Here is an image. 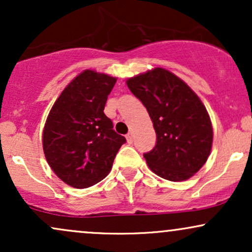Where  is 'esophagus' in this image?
I'll use <instances>...</instances> for the list:
<instances>
[{"label": "esophagus", "mask_w": 252, "mask_h": 252, "mask_svg": "<svg viewBox=\"0 0 252 252\" xmlns=\"http://www.w3.org/2000/svg\"><path fill=\"white\" fill-rule=\"evenodd\" d=\"M132 141H134V136H132L131 132H129V134L126 135V142H128L129 144H131Z\"/></svg>", "instance_id": "esophagus-1"}]
</instances>
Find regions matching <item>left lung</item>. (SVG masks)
I'll return each mask as SVG.
<instances>
[{
    "mask_svg": "<svg viewBox=\"0 0 252 252\" xmlns=\"http://www.w3.org/2000/svg\"><path fill=\"white\" fill-rule=\"evenodd\" d=\"M126 85L147 108L156 144L143 154L156 175L185 181L204 166L211 154L213 129L200 98L184 80L162 67L129 78Z\"/></svg>",
    "mask_w": 252,
    "mask_h": 252,
    "instance_id": "8db88e82",
    "label": "left lung"
}]
</instances>
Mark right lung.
Here are the masks:
<instances>
[{
	"label": "right lung",
	"mask_w": 252,
	"mask_h": 252,
	"mask_svg": "<svg viewBox=\"0 0 252 252\" xmlns=\"http://www.w3.org/2000/svg\"><path fill=\"white\" fill-rule=\"evenodd\" d=\"M117 78L85 70L63 89L42 132V148L56 175L74 189L96 185L109 174L126 142L112 129L104 106Z\"/></svg>",
	"instance_id": "add662e5"
}]
</instances>
